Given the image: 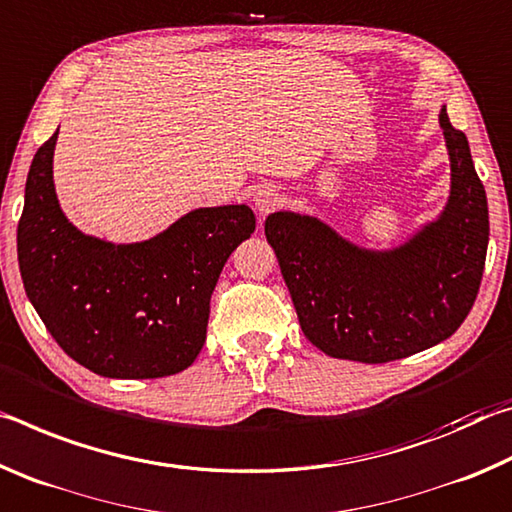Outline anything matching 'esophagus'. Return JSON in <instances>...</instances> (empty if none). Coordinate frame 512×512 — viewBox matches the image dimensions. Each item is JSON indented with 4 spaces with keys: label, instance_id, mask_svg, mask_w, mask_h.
Masks as SVG:
<instances>
[{
    "label": "esophagus",
    "instance_id": "esophagus-1",
    "mask_svg": "<svg viewBox=\"0 0 512 512\" xmlns=\"http://www.w3.org/2000/svg\"><path fill=\"white\" fill-rule=\"evenodd\" d=\"M253 205L259 214L273 212L277 205H280V192L273 185H259L253 194Z\"/></svg>",
    "mask_w": 512,
    "mask_h": 512
}]
</instances>
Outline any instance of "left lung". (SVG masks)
Returning <instances> with one entry per match:
<instances>
[{
  "mask_svg": "<svg viewBox=\"0 0 512 512\" xmlns=\"http://www.w3.org/2000/svg\"><path fill=\"white\" fill-rule=\"evenodd\" d=\"M452 192L438 221L393 250L350 244L314 216L264 223L307 339L329 357L386 363L452 336L470 314L488 253V198L470 144L440 110Z\"/></svg>",
  "mask_w": 512,
  "mask_h": 512,
  "instance_id": "left-lung-1",
  "label": "left lung"
}]
</instances>
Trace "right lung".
Instances as JSON below:
<instances>
[{
  "label": "right lung",
  "instance_id": "1",
  "mask_svg": "<svg viewBox=\"0 0 512 512\" xmlns=\"http://www.w3.org/2000/svg\"><path fill=\"white\" fill-rule=\"evenodd\" d=\"M58 131L31 162L17 262L42 323L69 357L112 379H155L201 352L216 280L255 232L246 205L201 207L162 235L115 246L60 212L51 160Z\"/></svg>",
  "mask_w": 512,
  "mask_h": 512
}]
</instances>
